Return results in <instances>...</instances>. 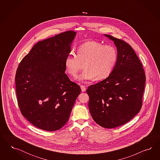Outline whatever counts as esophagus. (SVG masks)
<instances>
[{"instance_id":"34e87169","label":"esophagus","mask_w":160,"mask_h":160,"mask_svg":"<svg viewBox=\"0 0 160 160\" xmlns=\"http://www.w3.org/2000/svg\"><path fill=\"white\" fill-rule=\"evenodd\" d=\"M80 88H81L82 92H86V87H85L84 86H83V85H80Z\"/></svg>"}]
</instances>
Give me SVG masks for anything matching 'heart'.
Returning a JSON list of instances; mask_svg holds the SVG:
<instances>
[{"instance_id":"b5f03b06","label":"heart","mask_w":160,"mask_h":160,"mask_svg":"<svg viewBox=\"0 0 160 160\" xmlns=\"http://www.w3.org/2000/svg\"><path fill=\"white\" fill-rule=\"evenodd\" d=\"M117 58V51L113 46L88 41L78 48L77 54L73 52L68 54L64 60V67L68 74L74 76L83 64L84 70L78 77L79 80H90L95 78L101 80L112 74Z\"/></svg>"}]
</instances>
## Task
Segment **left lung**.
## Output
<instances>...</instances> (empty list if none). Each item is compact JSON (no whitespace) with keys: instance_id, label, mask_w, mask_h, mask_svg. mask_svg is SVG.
<instances>
[{"instance_id":"8db88e82","label":"left lung","mask_w":160,"mask_h":160,"mask_svg":"<svg viewBox=\"0 0 160 160\" xmlns=\"http://www.w3.org/2000/svg\"><path fill=\"white\" fill-rule=\"evenodd\" d=\"M118 58L112 74L88 87V107L93 120L107 128L121 126L140 111L145 84V74L140 59L130 44L111 35Z\"/></svg>"}]
</instances>
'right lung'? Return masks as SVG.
Here are the masks:
<instances>
[{
    "mask_svg": "<svg viewBox=\"0 0 160 160\" xmlns=\"http://www.w3.org/2000/svg\"><path fill=\"white\" fill-rule=\"evenodd\" d=\"M76 33L68 30L38 42L20 62L15 76L22 114L33 126L54 131L68 122L81 92L65 74L64 60Z\"/></svg>",
    "mask_w": 160,
    "mask_h": 160,
    "instance_id": "1",
    "label": "right lung"
}]
</instances>
